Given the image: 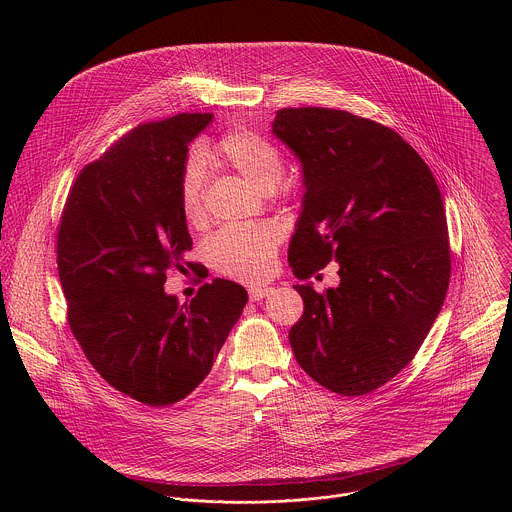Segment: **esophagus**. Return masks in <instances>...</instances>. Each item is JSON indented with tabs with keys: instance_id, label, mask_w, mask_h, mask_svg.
<instances>
[{
	"instance_id": "34e87169",
	"label": "esophagus",
	"mask_w": 512,
	"mask_h": 512,
	"mask_svg": "<svg viewBox=\"0 0 512 512\" xmlns=\"http://www.w3.org/2000/svg\"><path fill=\"white\" fill-rule=\"evenodd\" d=\"M268 293H270V288H260V286L248 288V297H250V301H260V299H264Z\"/></svg>"
}]
</instances>
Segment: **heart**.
Masks as SVG:
<instances>
[{
  "instance_id": "heart-1",
  "label": "heart",
  "mask_w": 512,
  "mask_h": 512,
  "mask_svg": "<svg viewBox=\"0 0 512 512\" xmlns=\"http://www.w3.org/2000/svg\"><path fill=\"white\" fill-rule=\"evenodd\" d=\"M213 161L238 173L244 181L262 193H270L284 177V157L280 149L266 138L250 130H232L213 146L201 147L193 153L183 169L179 183L181 213L191 226L205 222V167ZM280 244V230L270 224H254L244 228H226L217 232L205 248L207 262L220 274L240 282H260L270 276Z\"/></svg>"
}]
</instances>
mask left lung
<instances>
[{
  "label": "left lung",
  "mask_w": 512,
  "mask_h": 512,
  "mask_svg": "<svg viewBox=\"0 0 512 512\" xmlns=\"http://www.w3.org/2000/svg\"><path fill=\"white\" fill-rule=\"evenodd\" d=\"M272 132L303 171L288 260L307 280L331 260L341 284L293 286L299 366L341 396H363L408 365L443 305L451 254L438 183L394 130L333 108H282Z\"/></svg>",
  "instance_id": "obj_1"
}]
</instances>
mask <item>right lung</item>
Returning <instances> with one entry per match:
<instances>
[{
	"mask_svg": "<svg viewBox=\"0 0 512 512\" xmlns=\"http://www.w3.org/2000/svg\"><path fill=\"white\" fill-rule=\"evenodd\" d=\"M213 114L147 122L82 167L57 232L67 319L88 363L122 394L163 408L211 372L248 293L217 278L189 303L167 295L193 240L179 183L189 144Z\"/></svg>",
	"mask_w": 512,
	"mask_h": 512,
	"instance_id": "add662e5",
	"label": "right lung"
}]
</instances>
